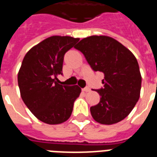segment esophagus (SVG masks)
<instances>
[{
    "instance_id": "1",
    "label": "esophagus",
    "mask_w": 157,
    "mask_h": 157,
    "mask_svg": "<svg viewBox=\"0 0 157 157\" xmlns=\"http://www.w3.org/2000/svg\"><path fill=\"white\" fill-rule=\"evenodd\" d=\"M90 90H91V89L89 88V87H85V88L82 89V91H85V92H88V91H90Z\"/></svg>"
}]
</instances>
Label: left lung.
Instances as JSON below:
<instances>
[{
  "label": "left lung",
  "instance_id": "1",
  "mask_svg": "<svg viewBox=\"0 0 157 157\" xmlns=\"http://www.w3.org/2000/svg\"><path fill=\"white\" fill-rule=\"evenodd\" d=\"M75 48L84 55L94 71L104 73V87L96 90L100 102L90 108L93 119L103 125L117 123L128 116L140 99L142 77L137 59L115 39L91 36Z\"/></svg>",
  "mask_w": 157,
  "mask_h": 157
}]
</instances>
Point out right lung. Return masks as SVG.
<instances>
[{"label": "right lung", "instance_id": "right-lung-1", "mask_svg": "<svg viewBox=\"0 0 157 157\" xmlns=\"http://www.w3.org/2000/svg\"><path fill=\"white\" fill-rule=\"evenodd\" d=\"M79 40L71 36H52L35 45L25 55L17 74L23 102L40 121L57 125L67 121L79 96L78 85L59 84L64 55Z\"/></svg>", "mask_w": 157, "mask_h": 157}]
</instances>
